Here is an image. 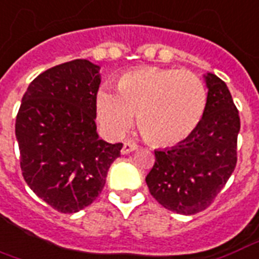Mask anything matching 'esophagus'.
I'll list each match as a JSON object with an SVG mask.
<instances>
[{
	"mask_svg": "<svg viewBox=\"0 0 259 259\" xmlns=\"http://www.w3.org/2000/svg\"><path fill=\"white\" fill-rule=\"evenodd\" d=\"M136 149H137V145L127 141V143L123 144V147H122V149H121V153H122V155H127V153L136 151Z\"/></svg>",
	"mask_w": 259,
	"mask_h": 259,
	"instance_id": "esophagus-1",
	"label": "esophagus"
}]
</instances>
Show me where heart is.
<instances>
[{"label": "heart", "instance_id": "1", "mask_svg": "<svg viewBox=\"0 0 259 259\" xmlns=\"http://www.w3.org/2000/svg\"><path fill=\"white\" fill-rule=\"evenodd\" d=\"M208 92L200 77L179 69L145 68L126 73L118 88L103 84L96 95V115L107 137L137 123L148 141L169 147L190 136L206 110Z\"/></svg>", "mask_w": 259, "mask_h": 259}]
</instances>
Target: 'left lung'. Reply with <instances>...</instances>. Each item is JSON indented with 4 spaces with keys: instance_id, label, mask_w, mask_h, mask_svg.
I'll list each match as a JSON object with an SVG mask.
<instances>
[{
    "instance_id": "left-lung-1",
    "label": "left lung",
    "mask_w": 259,
    "mask_h": 259,
    "mask_svg": "<svg viewBox=\"0 0 259 259\" xmlns=\"http://www.w3.org/2000/svg\"><path fill=\"white\" fill-rule=\"evenodd\" d=\"M204 80L208 103L200 125L175 147L156 149L155 165L145 178L159 204L186 216L212 204L236 165L238 110L222 78L206 73Z\"/></svg>"
}]
</instances>
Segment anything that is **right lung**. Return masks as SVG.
Masks as SVG:
<instances>
[{
  "label": "right lung",
  "instance_id": "add662e5",
  "mask_svg": "<svg viewBox=\"0 0 259 259\" xmlns=\"http://www.w3.org/2000/svg\"><path fill=\"white\" fill-rule=\"evenodd\" d=\"M100 66L74 59L40 73L27 88L16 118L25 182L51 208L76 213L96 200L121 156L96 132Z\"/></svg>",
  "mask_w": 259,
  "mask_h": 259
}]
</instances>
